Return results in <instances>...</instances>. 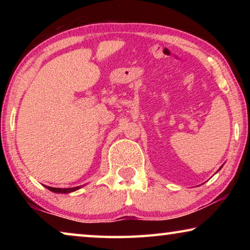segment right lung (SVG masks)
<instances>
[{
	"instance_id": "1",
	"label": "right lung",
	"mask_w": 250,
	"mask_h": 250,
	"mask_svg": "<svg viewBox=\"0 0 250 250\" xmlns=\"http://www.w3.org/2000/svg\"><path fill=\"white\" fill-rule=\"evenodd\" d=\"M49 191L52 192H55V193H69V192H73V191H76V189L79 188H50V186H46Z\"/></svg>"
}]
</instances>
